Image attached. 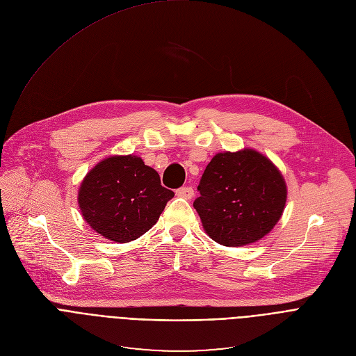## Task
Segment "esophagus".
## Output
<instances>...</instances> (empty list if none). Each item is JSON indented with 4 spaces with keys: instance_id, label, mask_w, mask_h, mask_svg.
Returning <instances> with one entry per match:
<instances>
[{
    "instance_id": "obj_1",
    "label": "esophagus",
    "mask_w": 356,
    "mask_h": 356,
    "mask_svg": "<svg viewBox=\"0 0 356 356\" xmlns=\"http://www.w3.org/2000/svg\"><path fill=\"white\" fill-rule=\"evenodd\" d=\"M176 195L179 197H183V199H192L195 196V191H193L192 186H183V187L177 188Z\"/></svg>"
}]
</instances>
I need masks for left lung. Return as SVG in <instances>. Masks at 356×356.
Wrapping results in <instances>:
<instances>
[{
    "mask_svg": "<svg viewBox=\"0 0 356 356\" xmlns=\"http://www.w3.org/2000/svg\"><path fill=\"white\" fill-rule=\"evenodd\" d=\"M193 202L210 238L223 246L262 239L282 216L286 184L265 156L245 149L219 153L206 165Z\"/></svg>",
    "mask_w": 356,
    "mask_h": 356,
    "instance_id": "8db88e82",
    "label": "left lung"
}]
</instances>
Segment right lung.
Here are the masks:
<instances>
[{"instance_id":"1","label":"right lung","mask_w":356,"mask_h":356,"mask_svg":"<svg viewBox=\"0 0 356 356\" xmlns=\"http://www.w3.org/2000/svg\"><path fill=\"white\" fill-rule=\"evenodd\" d=\"M175 196L137 156H113L84 177L79 204L84 220L113 242L136 241L156 225Z\"/></svg>"}]
</instances>
